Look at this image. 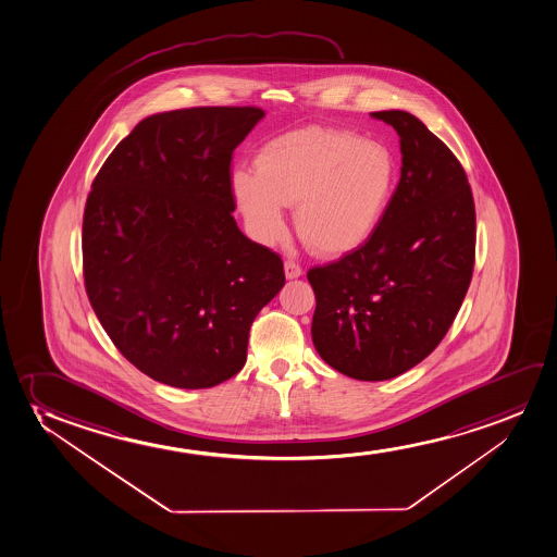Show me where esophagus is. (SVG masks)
<instances>
[{"label": "esophagus", "instance_id": "esophagus-1", "mask_svg": "<svg viewBox=\"0 0 557 557\" xmlns=\"http://www.w3.org/2000/svg\"><path fill=\"white\" fill-rule=\"evenodd\" d=\"M302 275V268L295 260H285V277L287 280H297Z\"/></svg>", "mask_w": 557, "mask_h": 557}]
</instances>
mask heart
<instances>
[{
	"label": "heart",
	"instance_id": "heart-1",
	"mask_svg": "<svg viewBox=\"0 0 557 557\" xmlns=\"http://www.w3.org/2000/svg\"><path fill=\"white\" fill-rule=\"evenodd\" d=\"M395 175V159L380 141L302 128L268 141L255 159V174L238 170L232 175V193L260 244L282 236L283 206H297L295 226L311 249L342 257L376 231Z\"/></svg>",
	"mask_w": 557,
	"mask_h": 557
}]
</instances>
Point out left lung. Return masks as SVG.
Masks as SVG:
<instances>
[{
	"instance_id": "left-lung-1",
	"label": "left lung",
	"mask_w": 557,
	"mask_h": 557,
	"mask_svg": "<svg viewBox=\"0 0 557 557\" xmlns=\"http://www.w3.org/2000/svg\"><path fill=\"white\" fill-rule=\"evenodd\" d=\"M400 138V181L359 249L311 268V338L346 376L382 382L433 354L474 270L476 211L456 154L408 111H376Z\"/></svg>"
}]
</instances>
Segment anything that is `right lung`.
<instances>
[{"mask_svg":"<svg viewBox=\"0 0 557 557\" xmlns=\"http://www.w3.org/2000/svg\"><path fill=\"white\" fill-rule=\"evenodd\" d=\"M259 108L144 119L109 154L83 215V275L111 342L144 374L206 389L244 369L249 329L285 285L280 255L232 218V152Z\"/></svg>","mask_w":557,"mask_h":557,"instance_id":"1","label":"right lung"}]
</instances>
